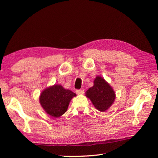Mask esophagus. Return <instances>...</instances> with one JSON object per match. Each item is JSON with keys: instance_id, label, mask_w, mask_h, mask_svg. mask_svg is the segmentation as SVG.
Wrapping results in <instances>:
<instances>
[{"instance_id": "esophagus-1", "label": "esophagus", "mask_w": 158, "mask_h": 158, "mask_svg": "<svg viewBox=\"0 0 158 158\" xmlns=\"http://www.w3.org/2000/svg\"><path fill=\"white\" fill-rule=\"evenodd\" d=\"M77 94H83V92H84V91H83V89H77L75 91Z\"/></svg>"}]
</instances>
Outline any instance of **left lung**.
<instances>
[{"instance_id": "1", "label": "left lung", "mask_w": 158, "mask_h": 158, "mask_svg": "<svg viewBox=\"0 0 158 158\" xmlns=\"http://www.w3.org/2000/svg\"><path fill=\"white\" fill-rule=\"evenodd\" d=\"M88 98L99 111L104 112L113 103L115 94L111 87L103 78L97 77L94 81V85L86 92Z\"/></svg>"}]
</instances>
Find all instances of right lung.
<instances>
[{"mask_svg":"<svg viewBox=\"0 0 158 158\" xmlns=\"http://www.w3.org/2000/svg\"><path fill=\"white\" fill-rule=\"evenodd\" d=\"M76 94L66 89L60 85H54L45 89L40 96V103L45 112L53 117H58L64 113L73 97Z\"/></svg>","mask_w":158,"mask_h":158,"instance_id":"1","label":"right lung"}]
</instances>
